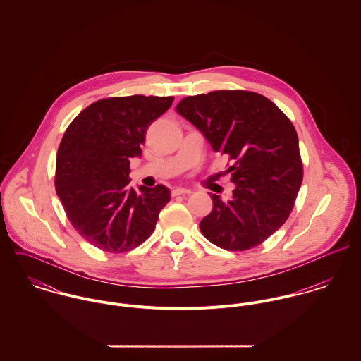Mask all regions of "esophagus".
Returning a JSON list of instances; mask_svg holds the SVG:
<instances>
[{
    "mask_svg": "<svg viewBox=\"0 0 361 361\" xmlns=\"http://www.w3.org/2000/svg\"><path fill=\"white\" fill-rule=\"evenodd\" d=\"M192 192L189 189L185 188H176L172 190V196H179V195H190Z\"/></svg>",
    "mask_w": 361,
    "mask_h": 361,
    "instance_id": "obj_1",
    "label": "esophagus"
}]
</instances>
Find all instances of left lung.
Wrapping results in <instances>:
<instances>
[{
	"label": "left lung",
	"mask_w": 361,
	"mask_h": 361,
	"mask_svg": "<svg viewBox=\"0 0 361 361\" xmlns=\"http://www.w3.org/2000/svg\"><path fill=\"white\" fill-rule=\"evenodd\" d=\"M214 152L229 157L233 197L211 195L200 222L211 243L229 252L253 249L289 218L303 180L299 139L290 119L267 97L245 90L189 96L176 105Z\"/></svg>",
	"instance_id": "left-lung-1"
}]
</instances>
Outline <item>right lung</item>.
<instances>
[{
    "mask_svg": "<svg viewBox=\"0 0 361 361\" xmlns=\"http://www.w3.org/2000/svg\"><path fill=\"white\" fill-rule=\"evenodd\" d=\"M173 97L128 96L90 104L68 126L55 164V190L78 233L106 253H125L154 232L171 200L164 185L130 186V158Z\"/></svg>",
    "mask_w": 361,
    "mask_h": 361,
    "instance_id": "right-lung-1",
    "label": "right lung"
}]
</instances>
